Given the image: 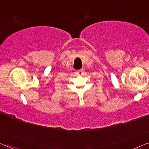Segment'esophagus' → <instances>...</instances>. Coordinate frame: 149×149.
<instances>
[{
  "mask_svg": "<svg viewBox=\"0 0 149 149\" xmlns=\"http://www.w3.org/2000/svg\"><path fill=\"white\" fill-rule=\"evenodd\" d=\"M84 72V69H83V68H82V69H80V70H77V74L78 75H82V74H83Z\"/></svg>",
  "mask_w": 149,
  "mask_h": 149,
  "instance_id": "obj_1",
  "label": "esophagus"
}]
</instances>
